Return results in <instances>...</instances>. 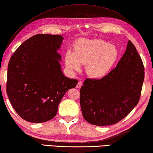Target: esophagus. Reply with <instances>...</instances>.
Segmentation results:
<instances>
[{"instance_id":"obj_1","label":"esophagus","mask_w":153,"mask_h":153,"mask_svg":"<svg viewBox=\"0 0 153 153\" xmlns=\"http://www.w3.org/2000/svg\"><path fill=\"white\" fill-rule=\"evenodd\" d=\"M82 82H79L78 83H77V84L76 85V88L79 89L80 88L82 87Z\"/></svg>"}]
</instances>
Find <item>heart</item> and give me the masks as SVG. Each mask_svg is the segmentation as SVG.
I'll return each mask as SVG.
<instances>
[{
	"label": "heart",
	"mask_w": 153,
	"mask_h": 153,
	"mask_svg": "<svg viewBox=\"0 0 153 153\" xmlns=\"http://www.w3.org/2000/svg\"><path fill=\"white\" fill-rule=\"evenodd\" d=\"M118 57L117 48L106 41L82 39L75 45L74 53L70 51L66 53L65 62L69 71H79L82 64L85 65L89 76L100 78L110 71Z\"/></svg>",
	"instance_id": "b5f03b06"
}]
</instances>
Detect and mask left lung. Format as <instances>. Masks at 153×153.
<instances>
[{
    "mask_svg": "<svg viewBox=\"0 0 153 153\" xmlns=\"http://www.w3.org/2000/svg\"><path fill=\"white\" fill-rule=\"evenodd\" d=\"M144 77L142 59L128 41L114 69L101 79L84 81L80 89V105L85 120L101 126L123 120L139 101Z\"/></svg>",
    "mask_w": 153,
    "mask_h": 153,
    "instance_id": "8db88e82",
    "label": "left lung"
}]
</instances>
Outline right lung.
<instances>
[{"mask_svg": "<svg viewBox=\"0 0 153 153\" xmlns=\"http://www.w3.org/2000/svg\"><path fill=\"white\" fill-rule=\"evenodd\" d=\"M63 40L59 35H35L22 43L10 57L7 94L25 120L41 123L54 118L63 96L78 83L62 71V56L57 50Z\"/></svg>", "mask_w": 153, "mask_h": 153, "instance_id": "obj_1", "label": "right lung"}]
</instances>
